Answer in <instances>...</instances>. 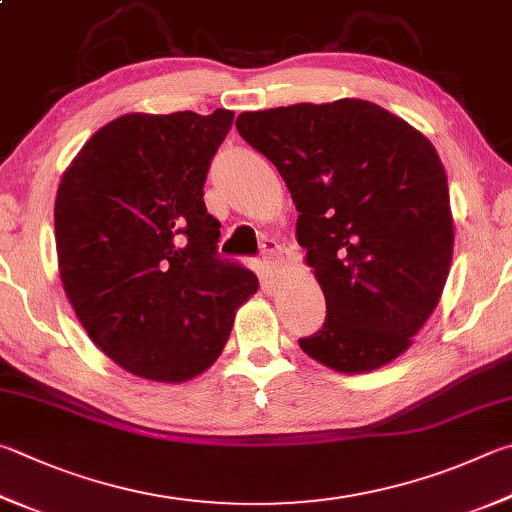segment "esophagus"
Segmentation results:
<instances>
[{
  "label": "esophagus",
  "instance_id": "34e87169",
  "mask_svg": "<svg viewBox=\"0 0 512 512\" xmlns=\"http://www.w3.org/2000/svg\"><path fill=\"white\" fill-rule=\"evenodd\" d=\"M280 257H282L280 244H277L275 239H266L262 244V268H264L266 277L273 275L277 262H280Z\"/></svg>",
  "mask_w": 512,
  "mask_h": 512
}]
</instances>
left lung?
Instances as JSON below:
<instances>
[{
	"label": "left lung",
	"mask_w": 512,
	"mask_h": 512,
	"mask_svg": "<svg viewBox=\"0 0 512 512\" xmlns=\"http://www.w3.org/2000/svg\"><path fill=\"white\" fill-rule=\"evenodd\" d=\"M237 132L282 174L327 300L300 347L342 374L401 356L448 280L454 224L434 145L369 100L288 105L237 116Z\"/></svg>",
	"instance_id": "8db88e82"
}]
</instances>
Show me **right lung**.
Here are the masks:
<instances>
[{
  "label": "right lung",
  "mask_w": 512,
  "mask_h": 512,
  "mask_svg": "<svg viewBox=\"0 0 512 512\" xmlns=\"http://www.w3.org/2000/svg\"><path fill=\"white\" fill-rule=\"evenodd\" d=\"M235 114H125L89 138L55 197L60 280L94 345L129 374L183 383L226 347L253 271L217 253L203 183Z\"/></svg>",
  "instance_id": "obj_1"
}]
</instances>
